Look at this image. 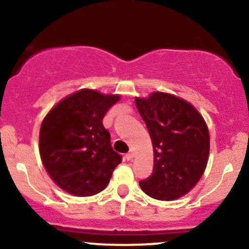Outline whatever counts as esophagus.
Masks as SVG:
<instances>
[{"label":"esophagus","mask_w":249,"mask_h":249,"mask_svg":"<svg viewBox=\"0 0 249 249\" xmlns=\"http://www.w3.org/2000/svg\"><path fill=\"white\" fill-rule=\"evenodd\" d=\"M133 155H135V154H133V150L131 149L130 151H129V154H126V158H127V160H133Z\"/></svg>","instance_id":"1"}]
</instances>
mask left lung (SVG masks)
<instances>
[{
    "label": "left lung",
    "mask_w": 249,
    "mask_h": 249,
    "mask_svg": "<svg viewBox=\"0 0 249 249\" xmlns=\"http://www.w3.org/2000/svg\"><path fill=\"white\" fill-rule=\"evenodd\" d=\"M135 102L154 149V173L139 185L156 200H177L197 184L207 168L210 137L206 120L189 102L165 92L136 97Z\"/></svg>",
    "instance_id": "8db88e82"
}]
</instances>
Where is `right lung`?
I'll list each match as a JSON object with an SVG mask.
<instances>
[{"instance_id":"add662e5","label":"right lung","mask_w":249,"mask_h":249,"mask_svg":"<svg viewBox=\"0 0 249 249\" xmlns=\"http://www.w3.org/2000/svg\"><path fill=\"white\" fill-rule=\"evenodd\" d=\"M119 94L81 89L49 110L41 123L42 164L58 187L74 196H92L107 187L122 157L111 146L103 118Z\"/></svg>"}]
</instances>
